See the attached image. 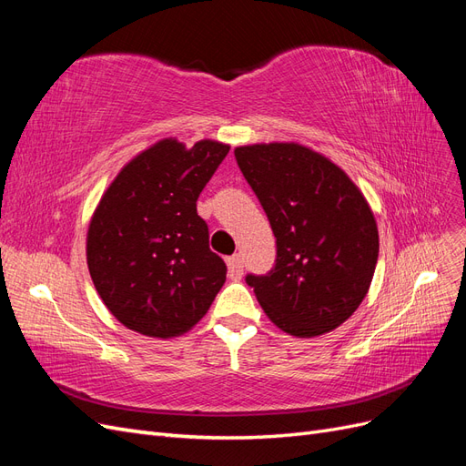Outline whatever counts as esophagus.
<instances>
[{
	"label": "esophagus",
	"instance_id": "esophagus-1",
	"mask_svg": "<svg viewBox=\"0 0 466 466\" xmlns=\"http://www.w3.org/2000/svg\"><path fill=\"white\" fill-rule=\"evenodd\" d=\"M225 262H228L229 278L231 279H241V276H243V258H241V255H233Z\"/></svg>",
	"mask_w": 466,
	"mask_h": 466
}]
</instances>
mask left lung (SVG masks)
I'll return each instance as SVG.
<instances>
[{"mask_svg": "<svg viewBox=\"0 0 466 466\" xmlns=\"http://www.w3.org/2000/svg\"><path fill=\"white\" fill-rule=\"evenodd\" d=\"M276 237V264L247 276L278 329L313 338L340 327L370 291L379 257L373 211L329 157L299 144L235 149Z\"/></svg>", "mask_w": 466, "mask_h": 466, "instance_id": "1", "label": "left lung"}]
</instances>
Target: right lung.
I'll return each instance as SVG.
<instances>
[{
  "instance_id": "add662e5",
  "label": "right lung",
  "mask_w": 466,
  "mask_h": 466,
  "mask_svg": "<svg viewBox=\"0 0 466 466\" xmlns=\"http://www.w3.org/2000/svg\"><path fill=\"white\" fill-rule=\"evenodd\" d=\"M229 153L202 139L190 149L161 139L124 165L87 231V266L108 311L151 338L185 334L225 284L196 200Z\"/></svg>"
}]
</instances>
